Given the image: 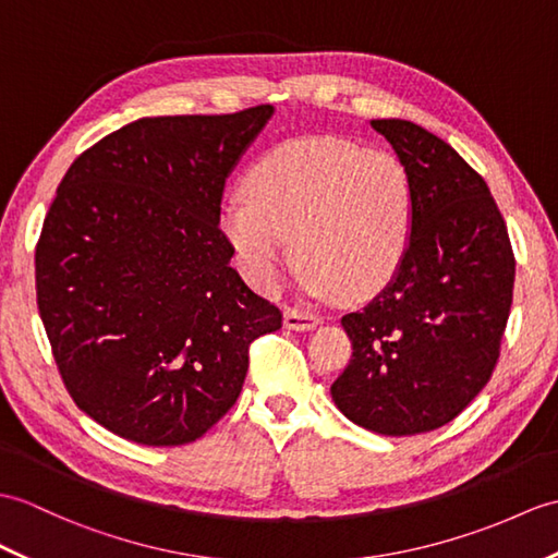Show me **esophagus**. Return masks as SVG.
Here are the masks:
<instances>
[{"mask_svg": "<svg viewBox=\"0 0 558 558\" xmlns=\"http://www.w3.org/2000/svg\"><path fill=\"white\" fill-rule=\"evenodd\" d=\"M320 323L318 314H311V311L302 308H288L284 311V328L290 330H311Z\"/></svg>", "mask_w": 558, "mask_h": 558, "instance_id": "34e87169", "label": "esophagus"}]
</instances>
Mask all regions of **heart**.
I'll use <instances>...</instances> for the list:
<instances>
[{"label": "heart", "instance_id": "1", "mask_svg": "<svg viewBox=\"0 0 558 558\" xmlns=\"http://www.w3.org/2000/svg\"><path fill=\"white\" fill-rule=\"evenodd\" d=\"M220 228L258 288H276L294 238L311 292L361 300L383 290L409 252L411 175L383 149L330 135L284 140L250 166Z\"/></svg>", "mask_w": 558, "mask_h": 558}]
</instances>
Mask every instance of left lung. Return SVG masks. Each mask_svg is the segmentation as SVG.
<instances>
[{
	"label": "left lung",
	"instance_id": "left-lung-1",
	"mask_svg": "<svg viewBox=\"0 0 558 558\" xmlns=\"http://www.w3.org/2000/svg\"><path fill=\"white\" fill-rule=\"evenodd\" d=\"M413 187V230L397 276L342 316L352 359L330 385L366 430L404 437L454 421L489 383L513 302L515 258L483 175L425 128L375 119Z\"/></svg>",
	"mask_w": 558,
	"mask_h": 558
}]
</instances>
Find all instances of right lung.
Returning a JSON list of instances; mask_svg holds the SVG:
<instances>
[{
  "mask_svg": "<svg viewBox=\"0 0 558 558\" xmlns=\"http://www.w3.org/2000/svg\"><path fill=\"white\" fill-rule=\"evenodd\" d=\"M274 113L157 116L77 157L35 247L37 308L69 395L149 447L199 439L235 404L250 344L282 328L220 230L226 178Z\"/></svg>",
  "mask_w": 558,
  "mask_h": 558,
  "instance_id": "right-lung-1",
  "label": "right lung"
}]
</instances>
